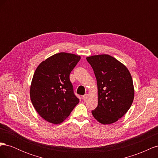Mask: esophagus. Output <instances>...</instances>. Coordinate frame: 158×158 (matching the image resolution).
I'll use <instances>...</instances> for the list:
<instances>
[{
    "label": "esophagus",
    "instance_id": "1",
    "mask_svg": "<svg viewBox=\"0 0 158 158\" xmlns=\"http://www.w3.org/2000/svg\"><path fill=\"white\" fill-rule=\"evenodd\" d=\"M88 95L87 94H85L82 96V99L84 100V101H85V100L88 99Z\"/></svg>",
    "mask_w": 158,
    "mask_h": 158
}]
</instances>
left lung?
<instances>
[{
    "instance_id": "obj_1",
    "label": "left lung",
    "mask_w": 158,
    "mask_h": 158,
    "mask_svg": "<svg viewBox=\"0 0 158 158\" xmlns=\"http://www.w3.org/2000/svg\"><path fill=\"white\" fill-rule=\"evenodd\" d=\"M97 80L98 107L92 113L103 125L118 121L130 109L134 90L132 76L126 66L109 55L86 58Z\"/></svg>"
}]
</instances>
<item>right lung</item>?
I'll return each instance as SVG.
<instances>
[{
	"instance_id": "obj_1",
	"label": "right lung",
	"mask_w": 158,
	"mask_h": 158,
	"mask_svg": "<svg viewBox=\"0 0 158 158\" xmlns=\"http://www.w3.org/2000/svg\"><path fill=\"white\" fill-rule=\"evenodd\" d=\"M80 59L78 55L59 52L43 61L35 70L30 98L36 111L47 121L61 123L79 103L70 74Z\"/></svg>"
}]
</instances>
